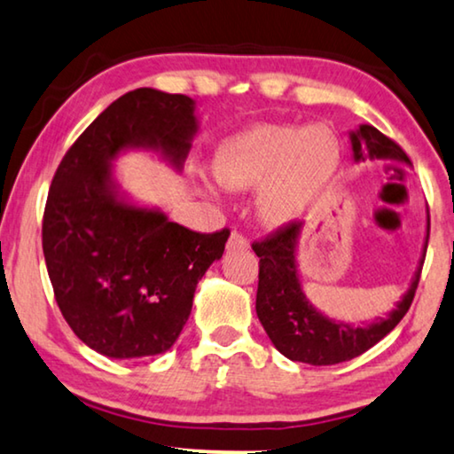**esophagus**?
<instances>
[{
    "instance_id": "obj_1",
    "label": "esophagus",
    "mask_w": 454,
    "mask_h": 454,
    "mask_svg": "<svg viewBox=\"0 0 454 454\" xmlns=\"http://www.w3.org/2000/svg\"><path fill=\"white\" fill-rule=\"evenodd\" d=\"M249 247V241L243 238L241 233H238V231H233L231 233V238H229V241H227V249L229 252H235V249H247Z\"/></svg>"
}]
</instances>
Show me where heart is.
<instances>
[{
    "instance_id": "obj_1",
    "label": "heart",
    "mask_w": 454,
    "mask_h": 454,
    "mask_svg": "<svg viewBox=\"0 0 454 454\" xmlns=\"http://www.w3.org/2000/svg\"><path fill=\"white\" fill-rule=\"evenodd\" d=\"M340 163L341 145L332 129L255 124L216 147L213 174L223 188H260L255 215L276 229L305 219L325 200Z\"/></svg>"
}]
</instances>
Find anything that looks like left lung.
Wrapping results in <instances>:
<instances>
[{"mask_svg":"<svg viewBox=\"0 0 454 454\" xmlns=\"http://www.w3.org/2000/svg\"><path fill=\"white\" fill-rule=\"evenodd\" d=\"M350 143L356 163L366 160H397L411 166L403 149L371 124H360L356 130H350ZM303 225L305 223H291L268 239L252 246L260 258L255 313L276 350L285 354L288 360L313 366L346 363L360 356L393 332V327L403 319L410 309L424 266L426 247H428L430 216H426L422 258H419L410 288L397 301L395 309L366 324L363 321L360 325L327 317L307 299L297 266V249Z\"/></svg>","mask_w":454,"mask_h":454,"instance_id":"8db88e82","label":"left lung"}]
</instances>
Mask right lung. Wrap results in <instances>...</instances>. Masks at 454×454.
Listing matches in <instances>:
<instances>
[{"instance_id": "1", "label": "right lung", "mask_w": 454, "mask_h": 454, "mask_svg": "<svg viewBox=\"0 0 454 454\" xmlns=\"http://www.w3.org/2000/svg\"><path fill=\"white\" fill-rule=\"evenodd\" d=\"M196 102L139 88L114 100L65 153L43 219L49 278L75 336L108 358L168 352L192 311L199 280L225 252L229 229L196 233L137 205L114 176L127 151L174 169L199 133Z\"/></svg>"}]
</instances>
